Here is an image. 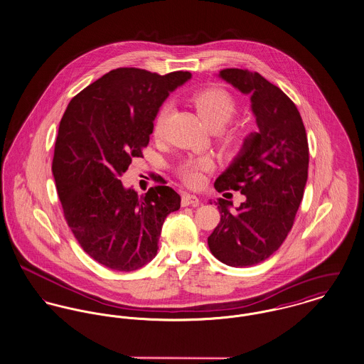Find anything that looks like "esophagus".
I'll return each mask as SVG.
<instances>
[{
    "label": "esophagus",
    "mask_w": 364,
    "mask_h": 364,
    "mask_svg": "<svg viewBox=\"0 0 364 364\" xmlns=\"http://www.w3.org/2000/svg\"><path fill=\"white\" fill-rule=\"evenodd\" d=\"M198 206L199 205V199L198 196H193V194H188V193H184L181 196V206Z\"/></svg>",
    "instance_id": "obj_1"
}]
</instances>
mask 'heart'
<instances>
[{
  "instance_id": "1",
  "label": "heart",
  "mask_w": 364,
  "mask_h": 364,
  "mask_svg": "<svg viewBox=\"0 0 364 364\" xmlns=\"http://www.w3.org/2000/svg\"><path fill=\"white\" fill-rule=\"evenodd\" d=\"M193 104L208 127L216 130V142L222 151L235 154L245 145L248 132L244 126H225L238 109L235 98L228 91L219 87L200 90L193 97ZM170 109V104H164L156 113L154 120L155 137H161L164 134ZM210 168L212 161L208 158L188 159L178 166L177 173L187 186L199 187L203 183V171Z\"/></svg>"
}]
</instances>
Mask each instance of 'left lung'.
<instances>
[{
    "label": "left lung",
    "mask_w": 364,
    "mask_h": 364,
    "mask_svg": "<svg viewBox=\"0 0 364 364\" xmlns=\"http://www.w3.org/2000/svg\"><path fill=\"white\" fill-rule=\"evenodd\" d=\"M220 77L251 94L260 132L215 183L219 193L241 191L247 200L235 212L218 200L222 218L208 245L224 264L247 267L270 257L294 225L308 180V137L296 105L277 85L248 69H223Z\"/></svg>",
    "instance_id": "left-lung-1"
}]
</instances>
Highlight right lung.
Returning a JSON list of instances; mask_svg holds the SVG:
<instances>
[{
    "instance_id": "right-lung-1",
    "label": "right lung",
    "mask_w": 364,
    "mask_h": 364,
    "mask_svg": "<svg viewBox=\"0 0 364 364\" xmlns=\"http://www.w3.org/2000/svg\"><path fill=\"white\" fill-rule=\"evenodd\" d=\"M190 77L117 68L75 95L60 119L53 174L63 216L84 252L108 269L133 272L151 262L166 216L180 209L181 198L161 176L141 196L119 178L142 156L168 92Z\"/></svg>"
}]
</instances>
